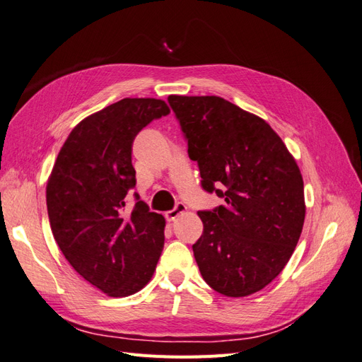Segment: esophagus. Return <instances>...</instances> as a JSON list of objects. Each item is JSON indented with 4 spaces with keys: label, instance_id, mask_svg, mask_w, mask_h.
<instances>
[{
    "label": "esophagus",
    "instance_id": "obj_1",
    "mask_svg": "<svg viewBox=\"0 0 362 362\" xmlns=\"http://www.w3.org/2000/svg\"><path fill=\"white\" fill-rule=\"evenodd\" d=\"M187 211V206H185V204H182V202H178L177 205H175V208L173 210H170V211H168L166 213V218L169 222H173L175 218L177 217H180L182 213H185Z\"/></svg>",
    "mask_w": 362,
    "mask_h": 362
}]
</instances>
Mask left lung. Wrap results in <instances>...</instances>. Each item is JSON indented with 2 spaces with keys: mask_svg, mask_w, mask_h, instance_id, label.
Wrapping results in <instances>:
<instances>
[{
  "mask_svg": "<svg viewBox=\"0 0 362 362\" xmlns=\"http://www.w3.org/2000/svg\"><path fill=\"white\" fill-rule=\"evenodd\" d=\"M202 189L225 205L198 211L193 245L204 281L217 293H257L286 267L305 221L303 180L272 127L221 96L170 95Z\"/></svg>",
  "mask_w": 362,
  "mask_h": 362,
  "instance_id": "1",
  "label": "left lung"
}]
</instances>
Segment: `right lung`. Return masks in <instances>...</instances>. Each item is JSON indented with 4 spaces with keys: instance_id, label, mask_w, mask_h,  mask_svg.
Masks as SVG:
<instances>
[{
    "instance_id": "1",
    "label": "right lung",
    "mask_w": 362,
    "mask_h": 362,
    "mask_svg": "<svg viewBox=\"0 0 362 362\" xmlns=\"http://www.w3.org/2000/svg\"><path fill=\"white\" fill-rule=\"evenodd\" d=\"M154 98H124L83 119L62 146L47 185L54 238L76 273L112 298L144 288L164 246L161 214L149 211L134 193L131 151L136 136L169 115Z\"/></svg>"
}]
</instances>
